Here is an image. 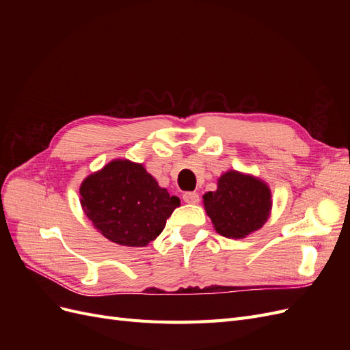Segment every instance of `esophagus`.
I'll use <instances>...</instances> for the list:
<instances>
[{
  "instance_id": "34e87169",
  "label": "esophagus",
  "mask_w": 350,
  "mask_h": 350,
  "mask_svg": "<svg viewBox=\"0 0 350 350\" xmlns=\"http://www.w3.org/2000/svg\"><path fill=\"white\" fill-rule=\"evenodd\" d=\"M183 198H184L185 203H189V204H196L200 201V196L197 193H185L183 196Z\"/></svg>"
}]
</instances>
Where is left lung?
<instances>
[{
  "mask_svg": "<svg viewBox=\"0 0 350 350\" xmlns=\"http://www.w3.org/2000/svg\"><path fill=\"white\" fill-rule=\"evenodd\" d=\"M204 207L217 230L226 238H245L269 217L271 194L260 179L229 171L219 178L217 189L204 194Z\"/></svg>",
  "mask_w": 350,
  "mask_h": 350,
  "instance_id": "8db88e82",
  "label": "left lung"
}]
</instances>
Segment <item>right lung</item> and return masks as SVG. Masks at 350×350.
I'll use <instances>...</instances> for the list:
<instances>
[{
	"label": "right lung",
	"mask_w": 350,
	"mask_h": 350,
	"mask_svg": "<svg viewBox=\"0 0 350 350\" xmlns=\"http://www.w3.org/2000/svg\"><path fill=\"white\" fill-rule=\"evenodd\" d=\"M81 207L100 234L125 247H144L162 234L166 219L181 204L143 165L113 161L84 179Z\"/></svg>",
	"instance_id": "right-lung-1"
}]
</instances>
